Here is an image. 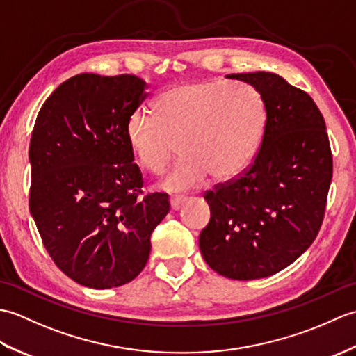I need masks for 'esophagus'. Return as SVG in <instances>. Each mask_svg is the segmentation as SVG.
Here are the masks:
<instances>
[{"label":"esophagus","mask_w":356,"mask_h":356,"mask_svg":"<svg viewBox=\"0 0 356 356\" xmlns=\"http://www.w3.org/2000/svg\"><path fill=\"white\" fill-rule=\"evenodd\" d=\"M186 202V197H171L170 200V205H171V209L177 211L180 207L184 205V203Z\"/></svg>","instance_id":"34e87169"}]
</instances>
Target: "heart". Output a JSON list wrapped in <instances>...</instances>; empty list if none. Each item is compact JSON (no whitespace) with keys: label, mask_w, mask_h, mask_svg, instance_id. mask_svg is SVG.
Segmentation results:
<instances>
[{"label":"heart","mask_w":356,"mask_h":356,"mask_svg":"<svg viewBox=\"0 0 356 356\" xmlns=\"http://www.w3.org/2000/svg\"><path fill=\"white\" fill-rule=\"evenodd\" d=\"M153 116L136 111L125 138L138 162L161 174L177 154L184 157L163 180L170 191L236 179L251 166L266 125V102L249 84L182 81L166 87L153 102Z\"/></svg>","instance_id":"heart-1"}]
</instances>
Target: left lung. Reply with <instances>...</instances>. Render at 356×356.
Masks as SVG:
<instances>
[{"label": "left lung", "instance_id": "left-lung-1", "mask_svg": "<svg viewBox=\"0 0 356 356\" xmlns=\"http://www.w3.org/2000/svg\"><path fill=\"white\" fill-rule=\"evenodd\" d=\"M255 87L266 102L259 153L237 179L207 191L203 259L217 274L257 280L289 266L318 234L332 180L324 118L303 90L269 72L226 74Z\"/></svg>", "mask_w": 356, "mask_h": 356}]
</instances>
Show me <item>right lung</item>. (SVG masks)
Returning <instances> with one entry per match:
<instances>
[{
	"label": "right lung",
	"instance_id": "right-lung-1",
	"mask_svg": "<svg viewBox=\"0 0 356 356\" xmlns=\"http://www.w3.org/2000/svg\"><path fill=\"white\" fill-rule=\"evenodd\" d=\"M147 96L134 74H76L47 97L30 139V214L56 266L93 289L140 274L170 211L168 194L139 197L142 172L125 138Z\"/></svg>",
	"mask_w": 356,
	"mask_h": 356
}]
</instances>
